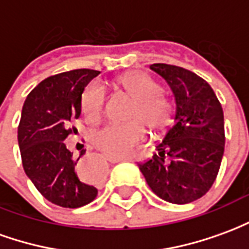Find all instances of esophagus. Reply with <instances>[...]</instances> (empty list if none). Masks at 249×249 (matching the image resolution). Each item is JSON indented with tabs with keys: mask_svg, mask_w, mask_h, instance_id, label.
Returning a JSON list of instances; mask_svg holds the SVG:
<instances>
[{
	"mask_svg": "<svg viewBox=\"0 0 249 249\" xmlns=\"http://www.w3.org/2000/svg\"><path fill=\"white\" fill-rule=\"evenodd\" d=\"M105 159L110 162H120L125 160L124 157H117V156H112V155H105Z\"/></svg>",
	"mask_w": 249,
	"mask_h": 249,
	"instance_id": "1",
	"label": "esophagus"
}]
</instances>
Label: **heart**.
Segmentation results:
<instances>
[{
  "label": "heart",
  "instance_id": "obj_1",
  "mask_svg": "<svg viewBox=\"0 0 249 249\" xmlns=\"http://www.w3.org/2000/svg\"><path fill=\"white\" fill-rule=\"evenodd\" d=\"M119 85L133 98L130 108V121L123 124L105 125L93 132V145L112 156H125L140 144L145 129V123L151 129L165 128L171 119L172 105L164 94L161 87L152 77L142 71H129L120 77ZM81 109L89 120H97L105 105V89L98 81L90 82L82 90Z\"/></svg>",
  "mask_w": 249,
  "mask_h": 249
}]
</instances>
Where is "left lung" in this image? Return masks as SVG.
Masks as SVG:
<instances>
[{
    "label": "left lung",
    "instance_id": "obj_1",
    "mask_svg": "<svg viewBox=\"0 0 249 249\" xmlns=\"http://www.w3.org/2000/svg\"><path fill=\"white\" fill-rule=\"evenodd\" d=\"M171 87L176 109L173 124L153 156L139 164L153 192L172 204L203 197L216 180L224 155V113L213 89L181 66L152 64Z\"/></svg>",
    "mask_w": 249,
    "mask_h": 249
}]
</instances>
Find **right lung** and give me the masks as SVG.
<instances>
[{
    "instance_id": "1",
    "label": "right lung",
    "mask_w": 249,
    "mask_h": 249,
    "mask_svg": "<svg viewBox=\"0 0 249 249\" xmlns=\"http://www.w3.org/2000/svg\"><path fill=\"white\" fill-rule=\"evenodd\" d=\"M100 71L76 69L41 81L28 94L18 125L22 167L37 191L51 203L78 208L93 201L97 188L77 168L66 148V137L76 133L71 123L81 114L82 90Z\"/></svg>"
}]
</instances>
